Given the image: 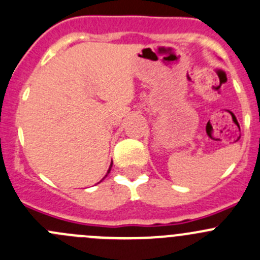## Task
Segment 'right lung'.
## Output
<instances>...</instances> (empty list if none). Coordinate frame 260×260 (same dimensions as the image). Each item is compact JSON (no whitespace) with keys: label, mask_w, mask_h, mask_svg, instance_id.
Wrapping results in <instances>:
<instances>
[{"label":"right lung","mask_w":260,"mask_h":260,"mask_svg":"<svg viewBox=\"0 0 260 260\" xmlns=\"http://www.w3.org/2000/svg\"><path fill=\"white\" fill-rule=\"evenodd\" d=\"M113 164V162H112ZM110 169H112V165H110V168H109V170H108V174H109L110 173ZM108 174H107V175H108ZM107 175H105V176H107Z\"/></svg>","instance_id":"1"}]
</instances>
